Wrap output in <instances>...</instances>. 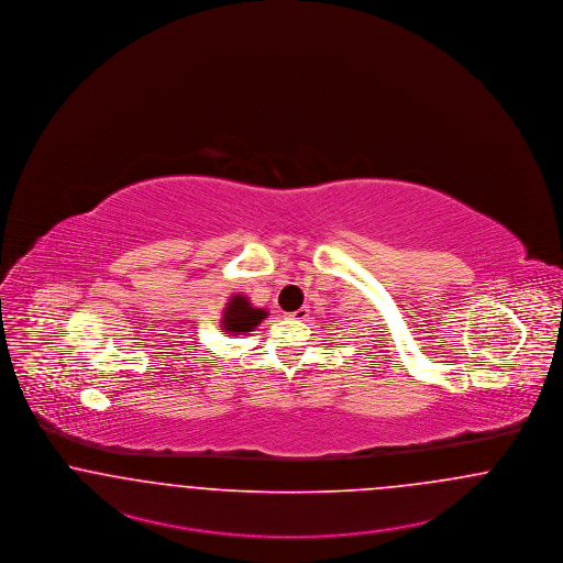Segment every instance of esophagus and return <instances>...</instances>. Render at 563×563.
I'll return each instance as SVG.
<instances>
[{
    "mask_svg": "<svg viewBox=\"0 0 563 563\" xmlns=\"http://www.w3.org/2000/svg\"><path fill=\"white\" fill-rule=\"evenodd\" d=\"M307 316H309V307H300L294 313H288V318L296 319V321H302V319H307Z\"/></svg>",
    "mask_w": 563,
    "mask_h": 563,
    "instance_id": "obj_1",
    "label": "esophagus"
}]
</instances>
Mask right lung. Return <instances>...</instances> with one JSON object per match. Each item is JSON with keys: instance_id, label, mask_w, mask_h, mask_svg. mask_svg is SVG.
<instances>
[{"instance_id": "add662e5", "label": "right lung", "mask_w": 563, "mask_h": 563, "mask_svg": "<svg viewBox=\"0 0 563 563\" xmlns=\"http://www.w3.org/2000/svg\"><path fill=\"white\" fill-rule=\"evenodd\" d=\"M269 313L265 309H256L252 307V302L242 296V294H235L229 298L224 311H222V330L227 334H233V336H240V334H247L252 332L263 319L267 318Z\"/></svg>"}]
</instances>
